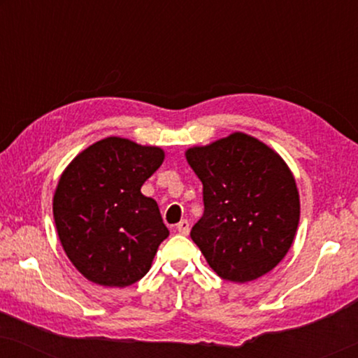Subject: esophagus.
Masks as SVG:
<instances>
[{"label": "esophagus", "instance_id": "34e87169", "mask_svg": "<svg viewBox=\"0 0 358 358\" xmlns=\"http://www.w3.org/2000/svg\"><path fill=\"white\" fill-rule=\"evenodd\" d=\"M189 229H190V223L187 222V220H180V222L178 223V231L180 234H189Z\"/></svg>", "mask_w": 358, "mask_h": 358}]
</instances>
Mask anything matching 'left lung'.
Masks as SVG:
<instances>
[{
    "label": "left lung",
    "mask_w": 358,
    "mask_h": 358,
    "mask_svg": "<svg viewBox=\"0 0 358 358\" xmlns=\"http://www.w3.org/2000/svg\"><path fill=\"white\" fill-rule=\"evenodd\" d=\"M185 158L203 185V215L190 238L229 282H251L285 257L300 222V195L280 156L234 131Z\"/></svg>",
    "instance_id": "1"
}]
</instances>
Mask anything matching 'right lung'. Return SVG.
I'll return each instance as SVG.
<instances>
[{
  "label": "right lung",
  "instance_id": "add662e5",
  "mask_svg": "<svg viewBox=\"0 0 358 358\" xmlns=\"http://www.w3.org/2000/svg\"><path fill=\"white\" fill-rule=\"evenodd\" d=\"M163 161L158 146L109 136L63 171L53 218L68 259L87 280L122 288L150 271L169 229L158 203L140 189Z\"/></svg>",
  "mask_w": 358,
  "mask_h": 358
}]
</instances>
